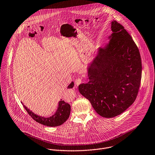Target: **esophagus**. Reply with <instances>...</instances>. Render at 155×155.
I'll return each mask as SVG.
<instances>
[{"mask_svg":"<svg viewBox=\"0 0 155 155\" xmlns=\"http://www.w3.org/2000/svg\"><path fill=\"white\" fill-rule=\"evenodd\" d=\"M81 83H82V80H81V79H80V78H77V79H75V84L76 86H78V85L80 84Z\"/></svg>","mask_w":155,"mask_h":155,"instance_id":"obj_1","label":"esophagus"}]
</instances>
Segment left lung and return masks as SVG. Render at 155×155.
Masks as SVG:
<instances>
[{
    "instance_id": "8db88e82",
    "label": "left lung",
    "mask_w": 155,
    "mask_h": 155,
    "mask_svg": "<svg viewBox=\"0 0 155 155\" xmlns=\"http://www.w3.org/2000/svg\"><path fill=\"white\" fill-rule=\"evenodd\" d=\"M111 30L109 43L98 48L87 65L89 82L78 86L80 93L104 118L120 115L134 103L142 75L141 55L130 35L116 20Z\"/></svg>"
}]
</instances>
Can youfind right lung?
Listing matches in <instances>:
<instances>
[{"label":"right lung","instance_id":"1","mask_svg":"<svg viewBox=\"0 0 155 155\" xmlns=\"http://www.w3.org/2000/svg\"><path fill=\"white\" fill-rule=\"evenodd\" d=\"M74 85V83L72 81L71 83L68 86V89L72 88ZM22 104L28 114L32 117V118L36 121V122L49 127H56L63 124L68 119L71 112L70 104L66 103L61 99L58 102L57 109L54 115L51 117L46 118L35 114L34 112L28 109V107H26L23 103Z\"/></svg>","mask_w":155,"mask_h":155}]
</instances>
